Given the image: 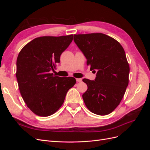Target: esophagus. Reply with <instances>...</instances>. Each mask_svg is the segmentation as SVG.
I'll return each mask as SVG.
<instances>
[{"label":"esophagus","instance_id":"34e87169","mask_svg":"<svg viewBox=\"0 0 150 150\" xmlns=\"http://www.w3.org/2000/svg\"><path fill=\"white\" fill-rule=\"evenodd\" d=\"M76 81L78 83H81V81H82V79H81V78H77L76 79Z\"/></svg>","mask_w":150,"mask_h":150}]
</instances>
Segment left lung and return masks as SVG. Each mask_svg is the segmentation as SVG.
I'll list each match as a JSON object with an SVG mask.
<instances>
[{
  "instance_id": "obj_1",
  "label": "left lung",
  "mask_w": 150,
  "mask_h": 150,
  "mask_svg": "<svg viewBox=\"0 0 150 150\" xmlns=\"http://www.w3.org/2000/svg\"><path fill=\"white\" fill-rule=\"evenodd\" d=\"M74 40L87 59L94 81L83 79L88 89L83 94L88 110L98 115L114 111L124 96L129 83V66L119 42L102 33L74 34Z\"/></svg>"
}]
</instances>
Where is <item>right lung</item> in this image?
<instances>
[{
	"label": "right lung",
	"mask_w": 150,
	"mask_h": 150,
	"mask_svg": "<svg viewBox=\"0 0 150 150\" xmlns=\"http://www.w3.org/2000/svg\"><path fill=\"white\" fill-rule=\"evenodd\" d=\"M72 39V34L37 38L18 55L16 75L20 93L36 115L46 117L55 113L62 105L68 90L76 83L73 77L61 78L51 73Z\"/></svg>",
	"instance_id": "right-lung-1"
}]
</instances>
